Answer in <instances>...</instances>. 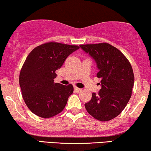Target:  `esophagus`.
Returning a JSON list of instances; mask_svg holds the SVG:
<instances>
[{"label": "esophagus", "mask_w": 151, "mask_h": 151, "mask_svg": "<svg viewBox=\"0 0 151 151\" xmlns=\"http://www.w3.org/2000/svg\"><path fill=\"white\" fill-rule=\"evenodd\" d=\"M74 90H75L76 92H77V93H79V92H80L82 91L81 88H78L77 86H74Z\"/></svg>", "instance_id": "1"}]
</instances>
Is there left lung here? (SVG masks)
<instances>
[{
  "mask_svg": "<svg viewBox=\"0 0 151 151\" xmlns=\"http://www.w3.org/2000/svg\"><path fill=\"white\" fill-rule=\"evenodd\" d=\"M82 50L96 62L102 88L92 93L84 106L95 119L109 121L122 113L131 97L134 73L131 63L116 47L109 43L80 45Z\"/></svg>",
  "mask_w": 151,
  "mask_h": 151,
  "instance_id": "obj_1",
  "label": "left lung"
}]
</instances>
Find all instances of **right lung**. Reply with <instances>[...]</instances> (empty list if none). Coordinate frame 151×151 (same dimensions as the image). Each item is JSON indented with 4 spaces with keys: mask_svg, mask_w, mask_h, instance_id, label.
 Returning a JSON list of instances; mask_svg holds the SVG:
<instances>
[{
    "mask_svg": "<svg viewBox=\"0 0 151 151\" xmlns=\"http://www.w3.org/2000/svg\"><path fill=\"white\" fill-rule=\"evenodd\" d=\"M79 48L77 45L49 42L36 47L27 57L20 70L19 84L24 102L35 115L49 118L65 109L73 86L55 83V71Z\"/></svg>",
    "mask_w": 151,
    "mask_h": 151,
    "instance_id": "add662e5",
    "label": "right lung"
}]
</instances>
